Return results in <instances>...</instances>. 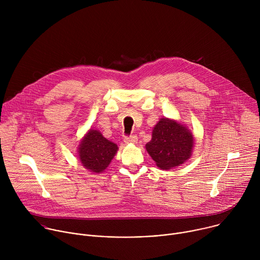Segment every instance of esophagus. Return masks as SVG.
<instances>
[{"mask_svg": "<svg viewBox=\"0 0 260 260\" xmlns=\"http://www.w3.org/2000/svg\"><path fill=\"white\" fill-rule=\"evenodd\" d=\"M137 141H138V137L136 135H132L129 137L124 138V143L126 144H135L137 143Z\"/></svg>", "mask_w": 260, "mask_h": 260, "instance_id": "esophagus-1", "label": "esophagus"}]
</instances>
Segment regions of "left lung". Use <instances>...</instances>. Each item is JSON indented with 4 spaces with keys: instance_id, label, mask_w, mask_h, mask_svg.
Returning a JSON list of instances; mask_svg holds the SVG:
<instances>
[{
    "instance_id": "obj_1",
    "label": "left lung",
    "mask_w": 260,
    "mask_h": 260,
    "mask_svg": "<svg viewBox=\"0 0 260 260\" xmlns=\"http://www.w3.org/2000/svg\"><path fill=\"white\" fill-rule=\"evenodd\" d=\"M194 138L183 124L161 118L153 128L152 139L146 150L161 170H171L186 161L192 152Z\"/></svg>"
}]
</instances>
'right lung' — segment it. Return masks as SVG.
<instances>
[{
  "mask_svg": "<svg viewBox=\"0 0 260 260\" xmlns=\"http://www.w3.org/2000/svg\"><path fill=\"white\" fill-rule=\"evenodd\" d=\"M118 150L113 142H110L96 129H89L82 139L78 154L82 166L92 173H102L110 165Z\"/></svg>",
  "mask_w": 260,
  "mask_h": 260,
  "instance_id": "right-lung-1",
  "label": "right lung"
}]
</instances>
